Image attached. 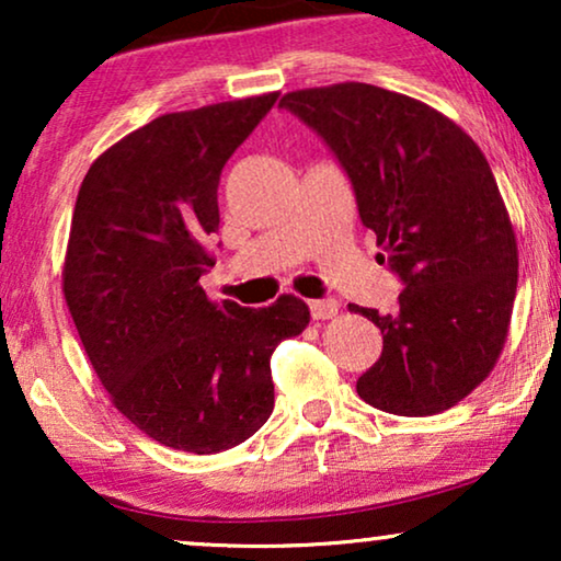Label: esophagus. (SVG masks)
I'll use <instances>...</instances> for the list:
<instances>
[{"mask_svg":"<svg viewBox=\"0 0 561 561\" xmlns=\"http://www.w3.org/2000/svg\"><path fill=\"white\" fill-rule=\"evenodd\" d=\"M309 309H311V317L321 321V319H332L336 311H340V304L334 301V298H317V301H309Z\"/></svg>","mask_w":561,"mask_h":561,"instance_id":"34e87169","label":"esophagus"}]
</instances>
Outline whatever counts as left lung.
<instances>
[{
	"label": "left lung",
	"mask_w": 561,
	"mask_h": 561,
	"mask_svg": "<svg viewBox=\"0 0 561 561\" xmlns=\"http://www.w3.org/2000/svg\"><path fill=\"white\" fill-rule=\"evenodd\" d=\"M280 110L332 150L378 260L403 283L393 313L350 304L382 334L357 396L398 416L451 409L493 370L518 283L516 234L485 156L432 106L370 83L290 91Z\"/></svg>",
	"instance_id": "left-lung-1"
}]
</instances>
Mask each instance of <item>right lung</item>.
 Listing matches in <instances>:
<instances>
[{"label":"right lung","instance_id":"add662e5","mask_svg":"<svg viewBox=\"0 0 561 561\" xmlns=\"http://www.w3.org/2000/svg\"><path fill=\"white\" fill-rule=\"evenodd\" d=\"M278 94L163 114L112 145L76 198L64 294L112 401L165 447L217 455L273 413L271 355L309 306H221L198 278L214 265L221 168Z\"/></svg>","mask_w":561,"mask_h":561}]
</instances>
